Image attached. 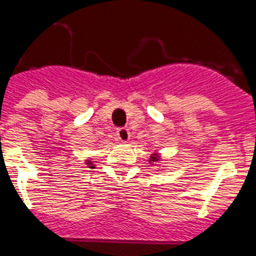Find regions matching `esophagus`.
<instances>
[{"mask_svg":"<svg viewBox=\"0 0 256 256\" xmlns=\"http://www.w3.org/2000/svg\"><path fill=\"white\" fill-rule=\"evenodd\" d=\"M116 136H118V140H120V142H128V140H130V132H128V128H118Z\"/></svg>","mask_w":256,"mask_h":256,"instance_id":"obj_1","label":"esophagus"}]
</instances>
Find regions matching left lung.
I'll return each instance as SVG.
<instances>
[{"mask_svg": "<svg viewBox=\"0 0 256 256\" xmlns=\"http://www.w3.org/2000/svg\"><path fill=\"white\" fill-rule=\"evenodd\" d=\"M160 161H161V154H160L158 152H154L153 154H150L149 164H152V165H157Z\"/></svg>", "mask_w": 256, "mask_h": 256, "instance_id": "1", "label": "left lung"}]
</instances>
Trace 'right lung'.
<instances>
[{"label": "right lung", "mask_w": 256, "mask_h": 256, "mask_svg": "<svg viewBox=\"0 0 256 256\" xmlns=\"http://www.w3.org/2000/svg\"><path fill=\"white\" fill-rule=\"evenodd\" d=\"M86 164L88 165V168H95V165H94V161H91V160H86Z\"/></svg>", "instance_id": "add662e5"}]
</instances>
